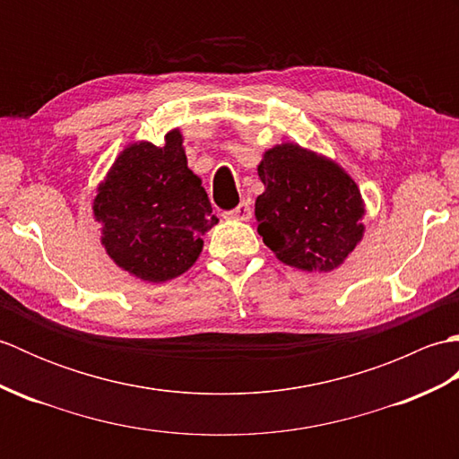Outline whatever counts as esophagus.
I'll list each match as a JSON object with an SVG mask.
<instances>
[{
  "label": "esophagus",
  "mask_w": 459,
  "mask_h": 459,
  "mask_svg": "<svg viewBox=\"0 0 459 459\" xmlns=\"http://www.w3.org/2000/svg\"><path fill=\"white\" fill-rule=\"evenodd\" d=\"M222 217L229 219V221H248V219H250V207H248V203L242 201L237 209L222 212Z\"/></svg>",
  "instance_id": "1"
}]
</instances>
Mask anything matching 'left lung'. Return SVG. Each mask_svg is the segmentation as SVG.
<instances>
[{
  "label": "left lung",
  "instance_id": "left-lung-1",
  "mask_svg": "<svg viewBox=\"0 0 459 459\" xmlns=\"http://www.w3.org/2000/svg\"><path fill=\"white\" fill-rule=\"evenodd\" d=\"M255 219L258 235L286 266L333 272L365 235V201L355 179L327 155L284 142L262 153Z\"/></svg>",
  "mask_w": 459,
  "mask_h": 459
}]
</instances>
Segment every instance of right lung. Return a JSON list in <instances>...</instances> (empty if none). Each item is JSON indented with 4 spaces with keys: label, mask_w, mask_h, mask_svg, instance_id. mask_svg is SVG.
Wrapping results in <instances>:
<instances>
[{
    "label": "right lung",
    "mask_w": 459,
    "mask_h": 459,
    "mask_svg": "<svg viewBox=\"0 0 459 459\" xmlns=\"http://www.w3.org/2000/svg\"><path fill=\"white\" fill-rule=\"evenodd\" d=\"M92 214L114 264L152 284L185 274L203 235L219 222L201 178L187 168L179 128L165 134L163 145H126L96 187Z\"/></svg>",
    "instance_id": "right-lung-1"
}]
</instances>
